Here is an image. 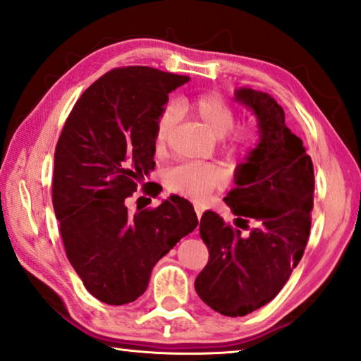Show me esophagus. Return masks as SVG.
<instances>
[{
  "mask_svg": "<svg viewBox=\"0 0 361 361\" xmlns=\"http://www.w3.org/2000/svg\"><path fill=\"white\" fill-rule=\"evenodd\" d=\"M195 211H196V215H197V219H201L202 217V212H204V206L202 204H195Z\"/></svg>",
  "mask_w": 361,
  "mask_h": 361,
  "instance_id": "34e87169",
  "label": "esophagus"
}]
</instances>
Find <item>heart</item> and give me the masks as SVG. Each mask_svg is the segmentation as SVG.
<instances>
[{
    "instance_id": "b5f03b06",
    "label": "heart",
    "mask_w": 361,
    "mask_h": 361,
    "mask_svg": "<svg viewBox=\"0 0 361 361\" xmlns=\"http://www.w3.org/2000/svg\"><path fill=\"white\" fill-rule=\"evenodd\" d=\"M186 109L195 115L214 136L222 137V147L228 154H246L256 146L259 131L252 123L233 126L235 110L224 97L207 92L191 99ZM178 120V110L175 105H166L159 113L154 126V147L162 152L171 131ZM225 183V173L219 166L185 162L171 166L165 173L166 190L173 195L202 201L215 188Z\"/></svg>"
}]
</instances>
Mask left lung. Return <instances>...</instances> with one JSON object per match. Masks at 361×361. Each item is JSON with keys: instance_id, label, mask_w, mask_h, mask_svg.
Returning a JSON list of instances; mask_svg holds the SVG:
<instances>
[{"instance_id": "left-lung-1", "label": "left lung", "mask_w": 361, "mask_h": 361, "mask_svg": "<svg viewBox=\"0 0 361 361\" xmlns=\"http://www.w3.org/2000/svg\"><path fill=\"white\" fill-rule=\"evenodd\" d=\"M235 100L256 115L259 142L236 166L224 199L233 225L212 211L201 217L209 261L195 282L204 303L232 318L259 310L287 283L308 243L314 195L313 162L285 125L282 106L246 87L235 90Z\"/></svg>"}]
</instances>
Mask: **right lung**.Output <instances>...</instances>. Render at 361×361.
I'll use <instances>...</instances> for the list:
<instances>
[{"mask_svg":"<svg viewBox=\"0 0 361 361\" xmlns=\"http://www.w3.org/2000/svg\"><path fill=\"white\" fill-rule=\"evenodd\" d=\"M188 80L149 66L111 69L80 95L58 139L51 191L64 250L84 287L106 305L141 297L160 257L197 227L180 196L136 214L125 204L155 166L159 113Z\"/></svg>","mask_w":361,"mask_h":361,"instance_id":"add662e5","label":"right lung"}]
</instances>
